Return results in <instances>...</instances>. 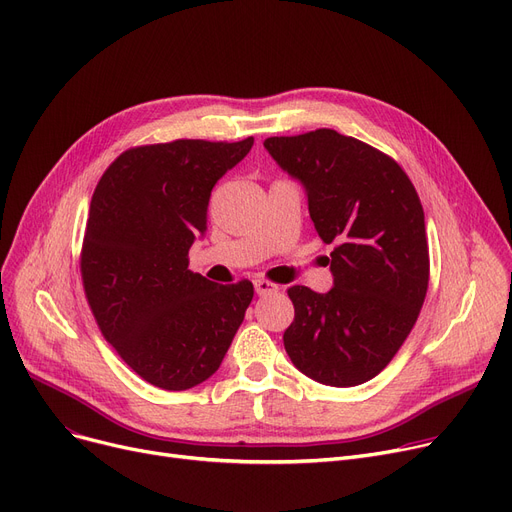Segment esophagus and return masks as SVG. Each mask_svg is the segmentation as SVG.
I'll return each mask as SVG.
<instances>
[{
	"mask_svg": "<svg viewBox=\"0 0 512 512\" xmlns=\"http://www.w3.org/2000/svg\"><path fill=\"white\" fill-rule=\"evenodd\" d=\"M253 286H255V292L259 294V297H265V294H274V292H278V286L274 284V282H267V280H255L253 282Z\"/></svg>",
	"mask_w": 512,
	"mask_h": 512,
	"instance_id": "obj_1",
	"label": "esophagus"
}]
</instances>
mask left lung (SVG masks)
<instances>
[{"instance_id":"obj_1","label":"left lung","mask_w":512,"mask_h":512,"mask_svg":"<svg viewBox=\"0 0 512 512\" xmlns=\"http://www.w3.org/2000/svg\"><path fill=\"white\" fill-rule=\"evenodd\" d=\"M263 147L305 188L309 215L334 286L288 288L294 321L284 348L307 378L359 386L375 378L411 334L429 280L425 215L394 159L353 137L319 128L272 137Z\"/></svg>"}]
</instances>
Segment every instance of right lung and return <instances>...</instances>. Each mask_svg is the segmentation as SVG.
Here are the masks:
<instances>
[{
  "mask_svg": "<svg viewBox=\"0 0 512 512\" xmlns=\"http://www.w3.org/2000/svg\"><path fill=\"white\" fill-rule=\"evenodd\" d=\"M251 147L253 137L130 149L93 193L80 257L87 301L105 340L157 388L211 378L253 301L247 280L224 286L188 270L211 188Z\"/></svg>",
  "mask_w": 512,
  "mask_h": 512,
  "instance_id": "add662e5",
  "label": "right lung"
}]
</instances>
